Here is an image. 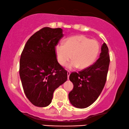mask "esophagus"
<instances>
[{"label": "esophagus", "mask_w": 129, "mask_h": 129, "mask_svg": "<svg viewBox=\"0 0 129 129\" xmlns=\"http://www.w3.org/2000/svg\"><path fill=\"white\" fill-rule=\"evenodd\" d=\"M71 74V73H70V71H67V77H68V79H69V77H70V75Z\"/></svg>", "instance_id": "esophagus-1"}]
</instances>
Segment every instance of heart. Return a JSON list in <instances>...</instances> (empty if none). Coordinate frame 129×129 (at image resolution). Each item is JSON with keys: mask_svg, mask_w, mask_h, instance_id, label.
I'll use <instances>...</instances> for the list:
<instances>
[{"mask_svg": "<svg viewBox=\"0 0 129 129\" xmlns=\"http://www.w3.org/2000/svg\"><path fill=\"white\" fill-rule=\"evenodd\" d=\"M100 46L95 40H90L83 35H77L68 38L62 44L55 46L57 60L61 66H65L72 58L67 66L72 70L79 67L83 70L89 67L96 59Z\"/></svg>", "mask_w": 129, "mask_h": 129, "instance_id": "heart-1", "label": "heart"}]
</instances>
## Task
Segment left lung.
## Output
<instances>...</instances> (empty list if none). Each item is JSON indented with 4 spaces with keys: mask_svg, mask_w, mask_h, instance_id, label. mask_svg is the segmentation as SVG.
Wrapping results in <instances>:
<instances>
[{
    "mask_svg": "<svg viewBox=\"0 0 129 129\" xmlns=\"http://www.w3.org/2000/svg\"><path fill=\"white\" fill-rule=\"evenodd\" d=\"M110 62L108 48L104 43L95 63L79 73L73 72L70 75L74 87L68 98L74 107L87 108L98 99L105 84Z\"/></svg>",
    "mask_w": 129,
    "mask_h": 129,
    "instance_id": "1",
    "label": "left lung"
}]
</instances>
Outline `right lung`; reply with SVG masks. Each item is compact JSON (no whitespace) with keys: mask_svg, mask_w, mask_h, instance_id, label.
<instances>
[{"mask_svg":"<svg viewBox=\"0 0 129 129\" xmlns=\"http://www.w3.org/2000/svg\"><path fill=\"white\" fill-rule=\"evenodd\" d=\"M61 28L44 27L26 43L19 61V76L26 96L34 105L51 103L55 90L67 80V71L58 63L55 46L63 37Z\"/></svg>","mask_w":129,"mask_h":129,"instance_id":"obj_1","label":"right lung"}]
</instances>
